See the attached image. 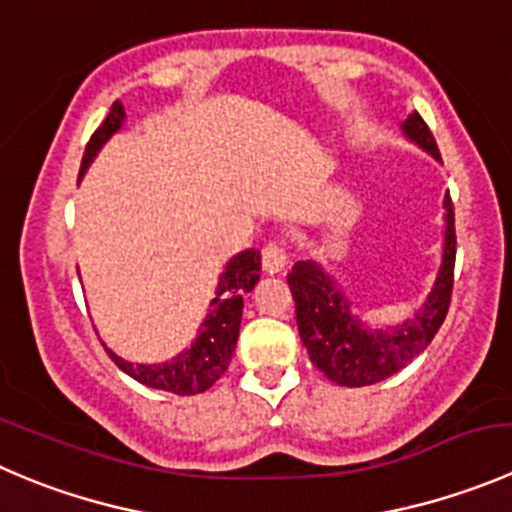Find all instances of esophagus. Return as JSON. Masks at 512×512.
<instances>
[{"instance_id": "1", "label": "esophagus", "mask_w": 512, "mask_h": 512, "mask_svg": "<svg viewBox=\"0 0 512 512\" xmlns=\"http://www.w3.org/2000/svg\"><path fill=\"white\" fill-rule=\"evenodd\" d=\"M287 265V245L282 240H270L262 247V267L267 272H280Z\"/></svg>"}]
</instances>
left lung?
Segmentation results:
<instances>
[{
    "instance_id": "8db88e82",
    "label": "left lung",
    "mask_w": 512,
    "mask_h": 512,
    "mask_svg": "<svg viewBox=\"0 0 512 512\" xmlns=\"http://www.w3.org/2000/svg\"><path fill=\"white\" fill-rule=\"evenodd\" d=\"M403 130L410 140L418 142L435 160H440L433 132L418 112L405 119ZM445 210L448 212H445L443 265H440L433 292L413 320L393 330H365L350 315V307L342 292L335 290L330 275L322 272V267L312 260L297 262L292 267L287 285L295 300L300 340L310 352L312 365L325 372L327 380L345 388L375 385L403 370L433 342L435 332L440 330L448 315L455 277V212L450 195L445 197Z\"/></svg>"
}]
</instances>
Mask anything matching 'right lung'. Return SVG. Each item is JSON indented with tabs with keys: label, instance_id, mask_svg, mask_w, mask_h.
Masks as SVG:
<instances>
[{
	"label": "right lung",
	"instance_id": "add662e5",
	"mask_svg": "<svg viewBox=\"0 0 512 512\" xmlns=\"http://www.w3.org/2000/svg\"><path fill=\"white\" fill-rule=\"evenodd\" d=\"M122 119V104L114 102L104 122L94 130L87 147H84L79 175L87 170L99 147L122 127ZM260 270V250H245L227 262L225 272L220 277V285H217L215 300L210 302V315H207V320L200 327V335L192 342L190 350L180 352L175 360L165 362V365H132V362L114 355L112 350H107L109 357H112L119 370L135 377L137 382H142L147 388L165 390V393L175 395L205 393L207 388H212L220 380V375H225L227 365H230L232 352H235L237 345V335H240L242 295L255 287V282L260 280Z\"/></svg>",
	"mask_w": 512,
	"mask_h": 512
}]
</instances>
